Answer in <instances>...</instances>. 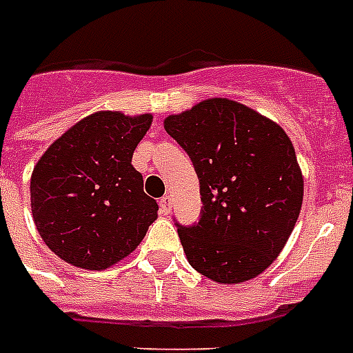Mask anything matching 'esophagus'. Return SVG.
<instances>
[{
    "mask_svg": "<svg viewBox=\"0 0 353 353\" xmlns=\"http://www.w3.org/2000/svg\"><path fill=\"white\" fill-rule=\"evenodd\" d=\"M159 205H161V210H163V214H168V212L172 210V196H168V194H166V196H163L159 201Z\"/></svg>",
    "mask_w": 353,
    "mask_h": 353,
    "instance_id": "1",
    "label": "esophagus"
}]
</instances>
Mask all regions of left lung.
Wrapping results in <instances>:
<instances>
[{
  "label": "left lung",
  "mask_w": 353,
  "mask_h": 353,
  "mask_svg": "<svg viewBox=\"0 0 353 353\" xmlns=\"http://www.w3.org/2000/svg\"><path fill=\"white\" fill-rule=\"evenodd\" d=\"M165 130L199 179V221H176L190 265L221 284L258 276L284 249L302 207L304 179L290 137L276 122L229 99L170 115Z\"/></svg>",
  "instance_id": "8db88e82"
}]
</instances>
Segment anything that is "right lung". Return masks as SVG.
Listing matches in <instances>:
<instances>
[{"label":"right lung","instance_id":"1","mask_svg":"<svg viewBox=\"0 0 353 353\" xmlns=\"http://www.w3.org/2000/svg\"><path fill=\"white\" fill-rule=\"evenodd\" d=\"M152 115L99 112L47 148L30 177V209L41 240L82 269H106L141 243L157 218L133 150Z\"/></svg>","mask_w":353,"mask_h":353}]
</instances>
